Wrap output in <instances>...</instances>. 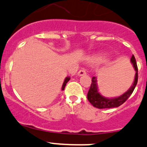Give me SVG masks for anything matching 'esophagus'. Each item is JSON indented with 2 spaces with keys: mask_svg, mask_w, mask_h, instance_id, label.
Returning a JSON list of instances; mask_svg holds the SVG:
<instances>
[{
  "mask_svg": "<svg viewBox=\"0 0 147 147\" xmlns=\"http://www.w3.org/2000/svg\"><path fill=\"white\" fill-rule=\"evenodd\" d=\"M86 75V72L85 69H80V70L78 71V76H83V75Z\"/></svg>",
  "mask_w": 147,
  "mask_h": 147,
  "instance_id": "obj_1",
  "label": "esophagus"
}]
</instances>
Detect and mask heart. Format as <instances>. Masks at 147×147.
Listing matches in <instances>:
<instances>
[{
  "mask_svg": "<svg viewBox=\"0 0 147 147\" xmlns=\"http://www.w3.org/2000/svg\"><path fill=\"white\" fill-rule=\"evenodd\" d=\"M92 60L94 61H100L101 60V57H94L92 59Z\"/></svg>",
  "mask_w": 147,
  "mask_h": 147,
  "instance_id": "1",
  "label": "heart"
}]
</instances>
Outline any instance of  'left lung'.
Masks as SVG:
<instances>
[{
    "instance_id": "8db88e82",
    "label": "left lung",
    "mask_w": 147,
    "mask_h": 147,
    "mask_svg": "<svg viewBox=\"0 0 147 147\" xmlns=\"http://www.w3.org/2000/svg\"><path fill=\"white\" fill-rule=\"evenodd\" d=\"M130 62L133 64V68L136 71L134 81H133V85L131 86V87L125 93L121 94V96H117V97H113V98H108V97L102 96L99 92L96 78V77L92 78V84H91V86H90L88 92L87 94V98H88L89 102L94 107L100 108V109L117 108V107L122 105L123 103L129 98V96L132 94L136 85H137V83H138V67H137V64H136V61L134 55H133L131 59H130Z\"/></svg>"
}]
</instances>
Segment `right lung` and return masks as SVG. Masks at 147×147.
<instances>
[{"label": "right lung", "instance_id": "right-lung-1", "mask_svg": "<svg viewBox=\"0 0 147 147\" xmlns=\"http://www.w3.org/2000/svg\"><path fill=\"white\" fill-rule=\"evenodd\" d=\"M69 80H70V77L67 76V78H65V80H64V83H63V85H62V88H61V90H62V91H63V90L64 89V88H65L66 85H67V82H68Z\"/></svg>", "mask_w": 147, "mask_h": 147}]
</instances>
